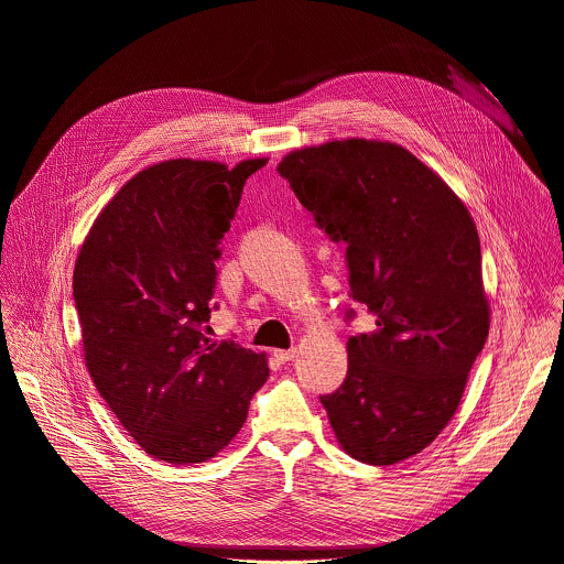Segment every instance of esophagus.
I'll use <instances>...</instances> for the list:
<instances>
[{"instance_id": "obj_1", "label": "esophagus", "mask_w": 564, "mask_h": 564, "mask_svg": "<svg viewBox=\"0 0 564 564\" xmlns=\"http://www.w3.org/2000/svg\"><path fill=\"white\" fill-rule=\"evenodd\" d=\"M274 357L279 361H292L296 357V348H290V350H274Z\"/></svg>"}]
</instances>
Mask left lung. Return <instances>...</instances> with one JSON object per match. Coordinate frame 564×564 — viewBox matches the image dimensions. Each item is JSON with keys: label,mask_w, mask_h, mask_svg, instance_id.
Returning a JSON list of instances; mask_svg holds the SVG:
<instances>
[{"label": "left lung", "mask_w": 564, "mask_h": 564, "mask_svg": "<svg viewBox=\"0 0 564 564\" xmlns=\"http://www.w3.org/2000/svg\"><path fill=\"white\" fill-rule=\"evenodd\" d=\"M279 174L348 246L352 299L377 316L350 337L348 375L321 397L339 446L375 466L424 451L453 420L491 307L462 198L390 140L344 138L283 155Z\"/></svg>", "instance_id": "1"}]
</instances>
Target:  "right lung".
Here are the masks:
<instances>
[{
  "label": "right lung",
  "mask_w": 564,
  "mask_h": 564,
  "mask_svg": "<svg viewBox=\"0 0 564 564\" xmlns=\"http://www.w3.org/2000/svg\"><path fill=\"white\" fill-rule=\"evenodd\" d=\"M268 158H172L102 207L73 268L87 370L155 459L198 464L243 429L268 355L205 337L220 238Z\"/></svg>",
  "instance_id": "1"
}]
</instances>
